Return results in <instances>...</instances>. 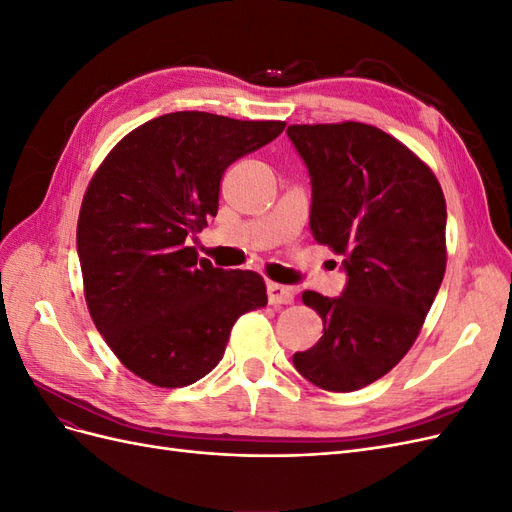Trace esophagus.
<instances>
[{
  "label": "esophagus",
  "instance_id": "esophagus-1",
  "mask_svg": "<svg viewBox=\"0 0 512 512\" xmlns=\"http://www.w3.org/2000/svg\"><path fill=\"white\" fill-rule=\"evenodd\" d=\"M267 294H269L271 305H288L294 301V288L275 284V282L267 284Z\"/></svg>",
  "mask_w": 512,
  "mask_h": 512
}]
</instances>
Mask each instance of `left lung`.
Wrapping results in <instances>:
<instances>
[{
	"instance_id": "obj_1",
	"label": "left lung",
	"mask_w": 512,
	"mask_h": 512,
	"mask_svg": "<svg viewBox=\"0 0 512 512\" xmlns=\"http://www.w3.org/2000/svg\"><path fill=\"white\" fill-rule=\"evenodd\" d=\"M286 132L312 177V235L344 256L348 273L342 297L303 292L324 335L292 363L324 391H359L389 374L423 329L446 271V200L433 170L376 126Z\"/></svg>"
}]
</instances>
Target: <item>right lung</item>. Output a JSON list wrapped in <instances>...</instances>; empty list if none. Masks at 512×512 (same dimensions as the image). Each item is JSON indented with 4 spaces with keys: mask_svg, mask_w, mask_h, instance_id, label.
<instances>
[{
    "mask_svg": "<svg viewBox=\"0 0 512 512\" xmlns=\"http://www.w3.org/2000/svg\"><path fill=\"white\" fill-rule=\"evenodd\" d=\"M284 128L168 113L123 136L91 177L76 226L85 301L134 376L194 384L222 361L237 318L267 305L258 273L213 267L188 237L218 213L224 170Z\"/></svg>",
    "mask_w": 512,
    "mask_h": 512,
    "instance_id": "1",
    "label": "right lung"
}]
</instances>
